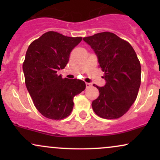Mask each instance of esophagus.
I'll return each mask as SVG.
<instances>
[{
    "label": "esophagus",
    "instance_id": "esophagus-1",
    "mask_svg": "<svg viewBox=\"0 0 160 160\" xmlns=\"http://www.w3.org/2000/svg\"><path fill=\"white\" fill-rule=\"evenodd\" d=\"M91 86H92V83H90V82H86V88L90 87Z\"/></svg>",
    "mask_w": 160,
    "mask_h": 160
}]
</instances>
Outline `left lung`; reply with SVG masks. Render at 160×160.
<instances>
[{
	"label": "left lung",
	"mask_w": 160,
	"mask_h": 160,
	"mask_svg": "<svg viewBox=\"0 0 160 160\" xmlns=\"http://www.w3.org/2000/svg\"><path fill=\"white\" fill-rule=\"evenodd\" d=\"M98 58L104 72L105 85H94L99 96L92 107L104 119H117L128 111L137 98L141 85V65L136 53L128 42L111 32L83 38Z\"/></svg>",
	"instance_id": "8db88e82"
}]
</instances>
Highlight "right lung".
Returning a JSON list of instances; mask_svg holds the SVG:
<instances>
[{"label": "right lung", "instance_id": "right-lung-1", "mask_svg": "<svg viewBox=\"0 0 160 160\" xmlns=\"http://www.w3.org/2000/svg\"><path fill=\"white\" fill-rule=\"evenodd\" d=\"M82 38H70L48 32L31 43L22 69L27 89L38 111L47 118L62 120L71 114L73 98L86 89L78 79L58 75L69 61L71 50Z\"/></svg>", "mask_w": 160, "mask_h": 160}]
</instances>
